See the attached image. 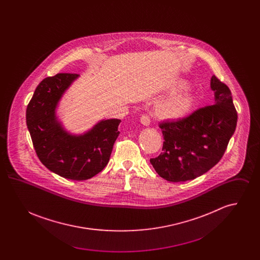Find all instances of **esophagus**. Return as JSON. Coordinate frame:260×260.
I'll return each instance as SVG.
<instances>
[{
  "instance_id": "34e87169",
  "label": "esophagus",
  "mask_w": 260,
  "mask_h": 260,
  "mask_svg": "<svg viewBox=\"0 0 260 260\" xmlns=\"http://www.w3.org/2000/svg\"><path fill=\"white\" fill-rule=\"evenodd\" d=\"M140 122H141V124H143L144 125H149L151 121H150L149 116H147V115H142L140 117Z\"/></svg>"
}]
</instances>
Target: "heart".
<instances>
[{
  "label": "heart",
  "instance_id": "b5f03b06",
  "mask_svg": "<svg viewBox=\"0 0 260 260\" xmlns=\"http://www.w3.org/2000/svg\"><path fill=\"white\" fill-rule=\"evenodd\" d=\"M195 102V96L190 90H183L161 100L156 112L166 119H179L191 110Z\"/></svg>",
  "mask_w": 260,
  "mask_h": 260
}]
</instances>
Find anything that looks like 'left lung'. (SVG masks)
Returning <instances> with one entry per match:
<instances>
[{
    "label": "left lung",
    "instance_id": "8db88e82",
    "mask_svg": "<svg viewBox=\"0 0 260 260\" xmlns=\"http://www.w3.org/2000/svg\"><path fill=\"white\" fill-rule=\"evenodd\" d=\"M210 87L214 91L213 104L185 118L159 124L162 152L150 162L168 181L191 180L210 171L221 160L234 135L238 114L229 87L214 75Z\"/></svg>",
    "mask_w": 260,
    "mask_h": 260
}]
</instances>
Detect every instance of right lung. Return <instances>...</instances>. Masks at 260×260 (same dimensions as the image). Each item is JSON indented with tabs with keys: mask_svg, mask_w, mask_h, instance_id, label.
<instances>
[{
	"mask_svg": "<svg viewBox=\"0 0 260 260\" xmlns=\"http://www.w3.org/2000/svg\"><path fill=\"white\" fill-rule=\"evenodd\" d=\"M79 77L58 73L44 79L26 109V124L42 164L64 178L87 180L108 164L113 145L120 135L121 120H103L83 136L64 131L55 116L62 94Z\"/></svg>",
	"mask_w": 260,
	"mask_h": 260,
	"instance_id": "obj_1",
	"label": "right lung"
}]
</instances>
